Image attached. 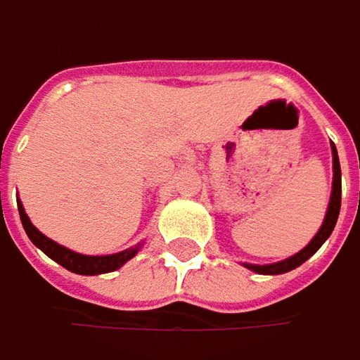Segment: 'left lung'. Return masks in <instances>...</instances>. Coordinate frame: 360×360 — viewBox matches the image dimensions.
<instances>
[{
    "label": "left lung",
    "instance_id": "obj_1",
    "mask_svg": "<svg viewBox=\"0 0 360 360\" xmlns=\"http://www.w3.org/2000/svg\"><path fill=\"white\" fill-rule=\"evenodd\" d=\"M333 162H334V182H333V196H330V205H328V212H326V219L320 226V231L316 233V237L312 241L308 243L300 253H296L294 257L285 261H279L274 265H249L247 267L255 274H263V276H278V274H285V271H292L296 269L297 265H302L306 259H310L316 251L322 247V243L330 237V233L334 231V225L338 221V212H340V196H342V178H340V162H338V153L333 143Z\"/></svg>",
    "mask_w": 360,
    "mask_h": 360
}]
</instances>
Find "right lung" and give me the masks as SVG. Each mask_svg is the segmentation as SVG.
<instances>
[{
	"instance_id": "1",
	"label": "right lung",
	"mask_w": 360,
	"mask_h": 360,
	"mask_svg": "<svg viewBox=\"0 0 360 360\" xmlns=\"http://www.w3.org/2000/svg\"><path fill=\"white\" fill-rule=\"evenodd\" d=\"M20 210V219H22V225L24 231L30 237V241L34 243L38 249H42L50 259H54L56 263H60L63 267H66L68 271L72 274H81V276H97V274H107V271H115L119 269L125 261H129L137 253V247L129 249V251H121L115 255H103V257H91V255H81V253H75L70 249H66L63 245L54 243L52 239H48L46 235H42L36 226L30 223L27 214L24 212L22 202L18 205Z\"/></svg>"
}]
</instances>
